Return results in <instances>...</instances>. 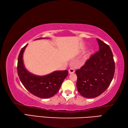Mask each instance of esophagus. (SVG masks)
Here are the masks:
<instances>
[{
    "instance_id": "esophagus-1",
    "label": "esophagus",
    "mask_w": 128,
    "mask_h": 128,
    "mask_svg": "<svg viewBox=\"0 0 128 128\" xmlns=\"http://www.w3.org/2000/svg\"><path fill=\"white\" fill-rule=\"evenodd\" d=\"M75 72V70L74 68H70L69 70V74H72V73Z\"/></svg>"
}]
</instances>
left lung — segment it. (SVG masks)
<instances>
[{
    "label": "left lung",
    "instance_id": "1",
    "mask_svg": "<svg viewBox=\"0 0 128 128\" xmlns=\"http://www.w3.org/2000/svg\"><path fill=\"white\" fill-rule=\"evenodd\" d=\"M99 51L92 55L84 66L76 70L77 89L84 97L101 94L110 86L115 72V62L110 46L97 38Z\"/></svg>",
    "mask_w": 128,
    "mask_h": 128
}]
</instances>
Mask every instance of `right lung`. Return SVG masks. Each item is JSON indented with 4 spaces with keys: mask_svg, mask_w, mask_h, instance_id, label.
I'll list each match as a JSON object with an SVG mask.
<instances>
[{
    "mask_svg": "<svg viewBox=\"0 0 128 128\" xmlns=\"http://www.w3.org/2000/svg\"><path fill=\"white\" fill-rule=\"evenodd\" d=\"M27 46L28 44L21 49L18 56L17 69L21 82L27 90L34 96L42 98L53 97L59 91L64 80L68 75V71H56L44 76L31 74L26 70L23 62V53Z\"/></svg>",
    "mask_w": 128,
    "mask_h": 128,
    "instance_id": "right-lung-1",
    "label": "right lung"
}]
</instances>
